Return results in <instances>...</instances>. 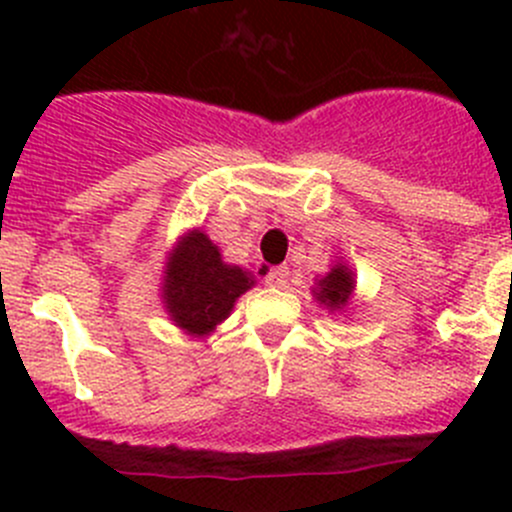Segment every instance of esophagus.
<instances>
[{
  "label": "esophagus",
  "mask_w": 512,
  "mask_h": 512,
  "mask_svg": "<svg viewBox=\"0 0 512 512\" xmlns=\"http://www.w3.org/2000/svg\"><path fill=\"white\" fill-rule=\"evenodd\" d=\"M287 277H289L287 267L285 265H277V267H272L270 272H267L265 282L270 287H287Z\"/></svg>",
  "instance_id": "esophagus-1"
}]
</instances>
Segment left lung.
Returning <instances> with one entry per match:
<instances>
[{"mask_svg": "<svg viewBox=\"0 0 512 512\" xmlns=\"http://www.w3.org/2000/svg\"><path fill=\"white\" fill-rule=\"evenodd\" d=\"M354 292V280L352 272L344 265H337L332 272H329L324 280H319L317 287V299L327 304L329 309H342L344 304L349 302Z\"/></svg>", "mask_w": 512, "mask_h": 512, "instance_id": "obj_1", "label": "left lung"}]
</instances>
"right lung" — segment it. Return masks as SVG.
Segmentation results:
<instances>
[{
    "label": "right lung",
    "mask_w": 512,
    "mask_h": 512,
    "mask_svg": "<svg viewBox=\"0 0 512 512\" xmlns=\"http://www.w3.org/2000/svg\"><path fill=\"white\" fill-rule=\"evenodd\" d=\"M255 282L240 267L225 265L208 235L190 232L175 247L165 270L163 297L178 327L190 334L213 332Z\"/></svg>",
    "instance_id": "1"
}]
</instances>
